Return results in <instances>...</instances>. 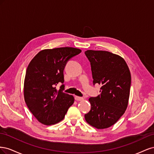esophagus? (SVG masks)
I'll use <instances>...</instances> for the list:
<instances>
[{
	"mask_svg": "<svg viewBox=\"0 0 154 154\" xmlns=\"http://www.w3.org/2000/svg\"><path fill=\"white\" fill-rule=\"evenodd\" d=\"M74 98H75V100L76 101H82V100H83V97H79V96H76L75 97H74Z\"/></svg>",
	"mask_w": 154,
	"mask_h": 154,
	"instance_id": "obj_1",
	"label": "esophagus"
}]
</instances>
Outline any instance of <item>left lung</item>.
<instances>
[{
  "label": "left lung",
  "mask_w": 154,
  "mask_h": 154,
  "mask_svg": "<svg viewBox=\"0 0 154 154\" xmlns=\"http://www.w3.org/2000/svg\"><path fill=\"white\" fill-rule=\"evenodd\" d=\"M93 85H101L100 94L91 97V110L85 114L86 122L98 129L111 127L127 108L131 74L125 60L105 51L87 50Z\"/></svg>",
  "instance_id": "left-lung-1"
}]
</instances>
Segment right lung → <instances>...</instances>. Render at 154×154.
Here are the masks:
<instances>
[{
    "label": "right lung",
    "mask_w": 154,
    "mask_h": 154,
    "mask_svg": "<svg viewBox=\"0 0 154 154\" xmlns=\"http://www.w3.org/2000/svg\"><path fill=\"white\" fill-rule=\"evenodd\" d=\"M82 51L74 48H59L40 51L26 70L24 94L26 103L38 122L46 125L62 121L74 101L63 92V70L69 60ZM59 82L60 89L55 88Z\"/></svg>",
    "instance_id": "add662e5"
}]
</instances>
